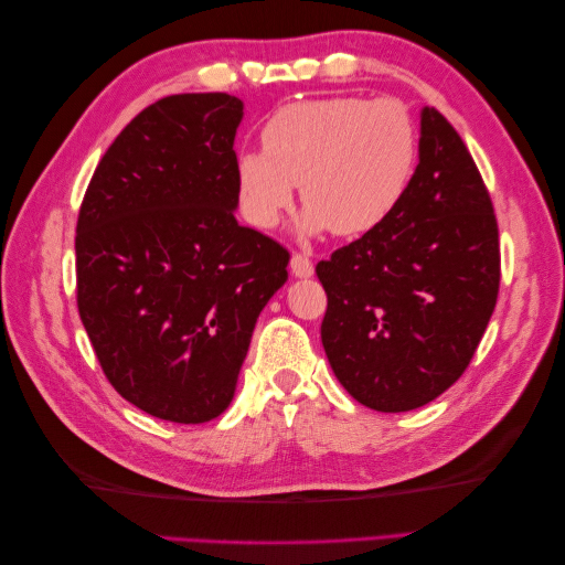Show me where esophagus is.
I'll list each match as a JSON object with an SVG mask.
<instances>
[{"label":"esophagus","mask_w":565,"mask_h":565,"mask_svg":"<svg viewBox=\"0 0 565 565\" xmlns=\"http://www.w3.org/2000/svg\"><path fill=\"white\" fill-rule=\"evenodd\" d=\"M291 271L298 276V279H308V276L313 274V262H310V257L303 255V252H296L291 257Z\"/></svg>","instance_id":"obj_1"}]
</instances>
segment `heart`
<instances>
[{
    "label": "heart",
    "mask_w": 565,
    "mask_h": 565,
    "mask_svg": "<svg viewBox=\"0 0 565 565\" xmlns=\"http://www.w3.org/2000/svg\"><path fill=\"white\" fill-rule=\"evenodd\" d=\"M259 138L262 152L237 160L239 199L259 227L279 223L301 186L306 233L366 235L401 209L417 174L419 130L395 99L294 102L267 118Z\"/></svg>",
    "instance_id": "1"
}]
</instances>
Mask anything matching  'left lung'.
Instances as JSON below:
<instances>
[{"label":"left lung","instance_id":"left-lung-1","mask_svg":"<svg viewBox=\"0 0 565 565\" xmlns=\"http://www.w3.org/2000/svg\"><path fill=\"white\" fill-rule=\"evenodd\" d=\"M419 134L401 209L316 267L328 362L379 413L415 411L459 381L500 291L498 221L471 152L431 106Z\"/></svg>","mask_w":565,"mask_h":565}]
</instances>
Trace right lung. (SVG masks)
<instances>
[{
    "label": "right lung",
    "mask_w": 565,
    "mask_h": 565,
    "mask_svg": "<svg viewBox=\"0 0 565 565\" xmlns=\"http://www.w3.org/2000/svg\"><path fill=\"white\" fill-rule=\"evenodd\" d=\"M231 94H172L130 121L84 191L77 310L104 376L142 413L179 425L235 395L255 322L291 255L237 225Z\"/></svg>",
    "instance_id": "add662e5"
}]
</instances>
